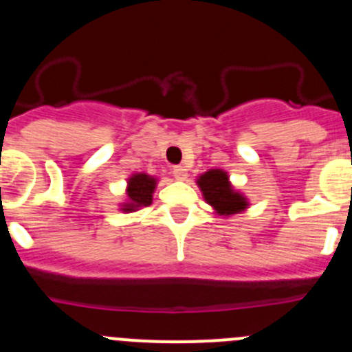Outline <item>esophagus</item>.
<instances>
[{"mask_svg":"<svg viewBox=\"0 0 352 352\" xmlns=\"http://www.w3.org/2000/svg\"><path fill=\"white\" fill-rule=\"evenodd\" d=\"M172 173H173V177H175L177 180H184L187 177V170L184 168V166H173V170H172Z\"/></svg>","mask_w":352,"mask_h":352,"instance_id":"1","label":"esophagus"}]
</instances>
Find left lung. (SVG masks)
Here are the masks:
<instances>
[{
  "label": "left lung",
  "instance_id": "8db88e82",
  "mask_svg": "<svg viewBox=\"0 0 352 352\" xmlns=\"http://www.w3.org/2000/svg\"><path fill=\"white\" fill-rule=\"evenodd\" d=\"M203 196L220 214H234L248 206L244 197L235 192L228 184L227 173L221 170H210L197 180Z\"/></svg>",
  "mask_w": 352,
  "mask_h": 352
}]
</instances>
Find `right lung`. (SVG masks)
Masks as SVG:
<instances>
[{
    "label": "right lung",
    "instance_id": "obj_1",
    "mask_svg": "<svg viewBox=\"0 0 352 352\" xmlns=\"http://www.w3.org/2000/svg\"><path fill=\"white\" fill-rule=\"evenodd\" d=\"M155 184L156 180L151 179L149 175L146 173H138V175L132 177L129 180V199L131 203L125 204L124 211H134L135 208H141V206H149L153 201V190H155Z\"/></svg>",
    "mask_w": 352,
    "mask_h": 352
}]
</instances>
